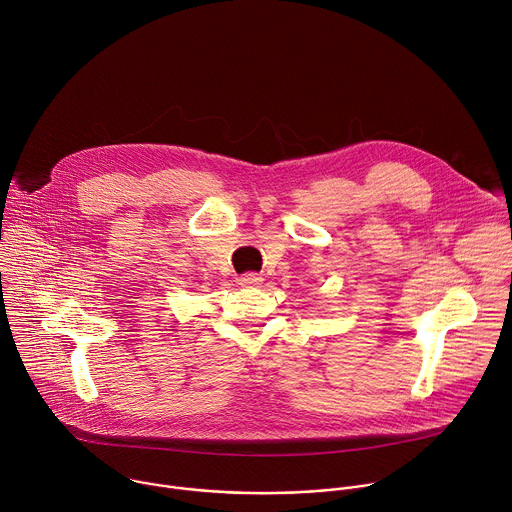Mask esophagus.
<instances>
[{
	"instance_id": "34e87169",
	"label": "esophagus",
	"mask_w": 512,
	"mask_h": 512,
	"mask_svg": "<svg viewBox=\"0 0 512 512\" xmlns=\"http://www.w3.org/2000/svg\"><path fill=\"white\" fill-rule=\"evenodd\" d=\"M239 285L243 287H253V285H259L263 281V277L259 273H243L239 279Z\"/></svg>"
}]
</instances>
